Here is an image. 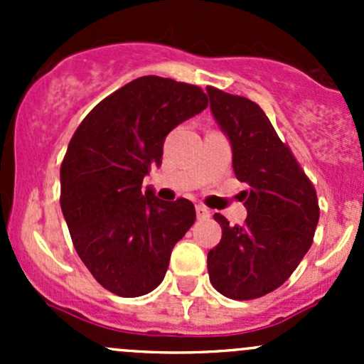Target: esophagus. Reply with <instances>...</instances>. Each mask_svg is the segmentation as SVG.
I'll return each instance as SVG.
<instances>
[{"label":"esophagus","mask_w":364,"mask_h":364,"mask_svg":"<svg viewBox=\"0 0 364 364\" xmlns=\"http://www.w3.org/2000/svg\"><path fill=\"white\" fill-rule=\"evenodd\" d=\"M196 211H197V218L199 220H208L209 216H211V211H209V209L203 204H197Z\"/></svg>","instance_id":"obj_1"}]
</instances>
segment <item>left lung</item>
<instances>
[{"mask_svg": "<svg viewBox=\"0 0 364 364\" xmlns=\"http://www.w3.org/2000/svg\"><path fill=\"white\" fill-rule=\"evenodd\" d=\"M211 112L232 146L248 216L229 225L215 213L222 240L208 253L213 287L230 299H255L280 287L314 243L318 200L314 185L255 102L208 86Z\"/></svg>", "mask_w": 364, "mask_h": 364, "instance_id": "left-lung-1", "label": "left lung"}]
</instances>
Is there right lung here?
<instances>
[{
	"instance_id": "add662e5",
	"label": "right lung",
	"mask_w": 364,
	"mask_h": 364,
	"mask_svg": "<svg viewBox=\"0 0 364 364\" xmlns=\"http://www.w3.org/2000/svg\"><path fill=\"white\" fill-rule=\"evenodd\" d=\"M205 107L199 86L144 75L93 107L70 141L61 211L80 260L112 294L159 287L172 248L196 222L188 199H156L142 179L161 164L168 132Z\"/></svg>"
}]
</instances>
